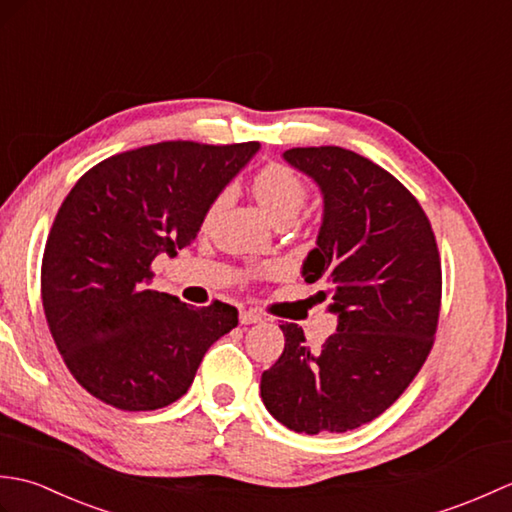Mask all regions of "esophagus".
Wrapping results in <instances>:
<instances>
[{"label": "esophagus", "instance_id": "1", "mask_svg": "<svg viewBox=\"0 0 512 512\" xmlns=\"http://www.w3.org/2000/svg\"><path fill=\"white\" fill-rule=\"evenodd\" d=\"M259 321H264L262 312H257V310H242V312H239V323L250 325V323H259Z\"/></svg>", "mask_w": 512, "mask_h": 512}]
</instances>
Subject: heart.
<instances>
[{
	"instance_id": "b5f03b06",
	"label": "heart",
	"mask_w": 512,
	"mask_h": 512,
	"mask_svg": "<svg viewBox=\"0 0 512 512\" xmlns=\"http://www.w3.org/2000/svg\"><path fill=\"white\" fill-rule=\"evenodd\" d=\"M253 191L257 195V200L262 202L264 209L277 224L295 220L303 206H306L310 195L308 182L303 180L295 169L281 165V162H273V165H268L257 173L253 180ZM224 200L226 193L217 195L213 204L209 206V211H206L204 222H211V217L224 204Z\"/></svg>"
}]
</instances>
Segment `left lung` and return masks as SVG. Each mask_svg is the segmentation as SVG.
Instances as JSON below:
<instances>
[{"instance_id": "8db88e82", "label": "left lung", "mask_w": 512, "mask_h": 512, "mask_svg": "<svg viewBox=\"0 0 512 512\" xmlns=\"http://www.w3.org/2000/svg\"><path fill=\"white\" fill-rule=\"evenodd\" d=\"M284 158L323 193L317 248L303 264L323 281L339 328L310 350L297 323L262 374V400L297 433H345L400 398L436 341L442 266L427 213L376 162L343 147H292Z\"/></svg>"}]
</instances>
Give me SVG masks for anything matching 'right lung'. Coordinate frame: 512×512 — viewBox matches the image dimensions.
Returning <instances> with one entry per match:
<instances>
[{
	"label": "right lung",
	"instance_id": "right-lung-1",
	"mask_svg": "<svg viewBox=\"0 0 512 512\" xmlns=\"http://www.w3.org/2000/svg\"><path fill=\"white\" fill-rule=\"evenodd\" d=\"M259 143L165 140L85 171L54 217L41 301L65 367L88 394L123 411H154L187 394L206 350L237 325V308H193L149 290L151 262L176 255Z\"/></svg>",
	"mask_w": 512,
	"mask_h": 512
}]
</instances>
